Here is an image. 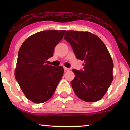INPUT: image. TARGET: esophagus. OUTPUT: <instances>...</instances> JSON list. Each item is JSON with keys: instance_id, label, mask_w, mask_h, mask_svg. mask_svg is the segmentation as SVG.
Segmentation results:
<instances>
[{"instance_id": "esophagus-1", "label": "esophagus", "mask_w": 130, "mask_h": 130, "mask_svg": "<svg viewBox=\"0 0 130 130\" xmlns=\"http://www.w3.org/2000/svg\"><path fill=\"white\" fill-rule=\"evenodd\" d=\"M64 70H65V71H69L70 68H67V67H64Z\"/></svg>"}]
</instances>
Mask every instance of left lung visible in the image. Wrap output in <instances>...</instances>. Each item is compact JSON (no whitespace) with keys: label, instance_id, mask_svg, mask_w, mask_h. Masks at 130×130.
<instances>
[{"label":"left lung","instance_id":"8db88e82","mask_svg":"<svg viewBox=\"0 0 130 130\" xmlns=\"http://www.w3.org/2000/svg\"><path fill=\"white\" fill-rule=\"evenodd\" d=\"M65 35L77 59L84 62L83 70H73L75 77L71 85L74 93L87 102L100 100L113 80L114 63L108 49L90 32L68 30Z\"/></svg>","mask_w":130,"mask_h":130}]
</instances>
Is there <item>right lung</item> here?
Instances as JSON below:
<instances>
[{"instance_id":"add662e5","label":"right lung","mask_w":130,"mask_h":130,"mask_svg":"<svg viewBox=\"0 0 130 130\" xmlns=\"http://www.w3.org/2000/svg\"><path fill=\"white\" fill-rule=\"evenodd\" d=\"M65 32L48 30L36 33L27 38L19 49L14 75L24 94L32 102L48 100L62 79L63 67L46 63Z\"/></svg>"}]
</instances>
